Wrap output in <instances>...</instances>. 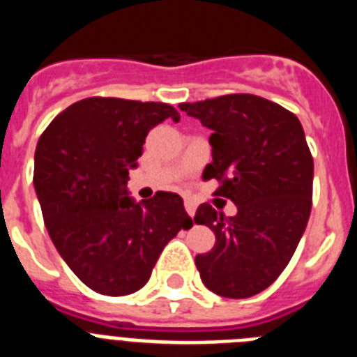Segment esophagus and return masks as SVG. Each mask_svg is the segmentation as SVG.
Masks as SVG:
<instances>
[{"mask_svg":"<svg viewBox=\"0 0 357 357\" xmlns=\"http://www.w3.org/2000/svg\"><path fill=\"white\" fill-rule=\"evenodd\" d=\"M184 207H185V211H188L189 216L193 218L195 213H197V204H195L193 200H185L184 202Z\"/></svg>","mask_w":357,"mask_h":357,"instance_id":"esophagus-1","label":"esophagus"}]
</instances>
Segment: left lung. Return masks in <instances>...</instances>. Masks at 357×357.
Listing matches in <instances>:
<instances>
[{
	"mask_svg": "<svg viewBox=\"0 0 357 357\" xmlns=\"http://www.w3.org/2000/svg\"><path fill=\"white\" fill-rule=\"evenodd\" d=\"M213 134V160L202 178L220 181L216 195L236 216L202 204L195 223L216 236L213 250L195 257L202 282L225 298H248L288 266L304 234L313 198V157L304 128L284 107L254 94H227L181 103Z\"/></svg>",
	"mask_w": 357,
	"mask_h": 357,
	"instance_id": "left-lung-1",
	"label": "left lung"
}]
</instances>
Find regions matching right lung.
<instances>
[{"instance_id":"add662e5","label":"right lung","mask_w":357,"mask_h":357,"mask_svg":"<svg viewBox=\"0 0 357 357\" xmlns=\"http://www.w3.org/2000/svg\"><path fill=\"white\" fill-rule=\"evenodd\" d=\"M168 118L181 119L168 103L87 98L62 110L37 143L33 188L50 238L102 295L143 288L169 239L193 225L176 193L135 202L127 188L148 132Z\"/></svg>"}]
</instances>
